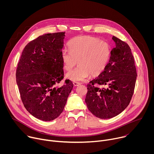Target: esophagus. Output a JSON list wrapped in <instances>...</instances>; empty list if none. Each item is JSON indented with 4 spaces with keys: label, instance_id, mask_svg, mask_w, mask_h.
Wrapping results in <instances>:
<instances>
[{
    "label": "esophagus",
    "instance_id": "1",
    "mask_svg": "<svg viewBox=\"0 0 154 154\" xmlns=\"http://www.w3.org/2000/svg\"><path fill=\"white\" fill-rule=\"evenodd\" d=\"M73 84H74V85L75 86H79V85H80V83H79V82H74V83H73Z\"/></svg>",
    "mask_w": 154,
    "mask_h": 154
}]
</instances>
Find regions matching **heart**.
<instances>
[{
  "label": "heart",
  "mask_w": 154,
  "mask_h": 154,
  "mask_svg": "<svg viewBox=\"0 0 154 154\" xmlns=\"http://www.w3.org/2000/svg\"><path fill=\"white\" fill-rule=\"evenodd\" d=\"M69 51L64 49L61 52L63 68L71 69L78 61L79 66L66 74L71 81L85 80L90 74L96 76L105 69L110 57V48L106 42L90 36H77L68 45Z\"/></svg>",
  "instance_id": "obj_1"
}]
</instances>
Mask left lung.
Masks as SVG:
<instances>
[{
  "label": "left lung",
  "instance_id": "8db88e82",
  "mask_svg": "<svg viewBox=\"0 0 154 154\" xmlns=\"http://www.w3.org/2000/svg\"><path fill=\"white\" fill-rule=\"evenodd\" d=\"M115 48L103 71L87 85L85 102L89 110L100 119L113 118L128 105L137 77L134 56L127 44L113 36ZM103 85V89L94 85Z\"/></svg>",
  "mask_w": 154,
  "mask_h": 154
}]
</instances>
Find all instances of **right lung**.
I'll use <instances>...</instances> for the list:
<instances>
[{"mask_svg":"<svg viewBox=\"0 0 154 154\" xmlns=\"http://www.w3.org/2000/svg\"><path fill=\"white\" fill-rule=\"evenodd\" d=\"M65 32L48 33L30 42L22 53L16 78L23 103L36 118L51 121L63 111L73 83L64 78L61 52Z\"/></svg>","mask_w":154,"mask_h":154,"instance_id":"add662e5","label":"right lung"}]
</instances>
